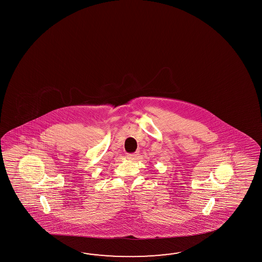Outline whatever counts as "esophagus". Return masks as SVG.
I'll list each match as a JSON object with an SVG mask.
<instances>
[{
  "mask_svg": "<svg viewBox=\"0 0 262 262\" xmlns=\"http://www.w3.org/2000/svg\"><path fill=\"white\" fill-rule=\"evenodd\" d=\"M136 156H137L136 152H134V154H127V158H128V159H135Z\"/></svg>",
  "mask_w": 262,
  "mask_h": 262,
  "instance_id": "34e87169",
  "label": "esophagus"
}]
</instances>
